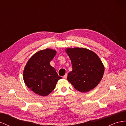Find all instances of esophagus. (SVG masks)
<instances>
[{"mask_svg": "<svg viewBox=\"0 0 126 126\" xmlns=\"http://www.w3.org/2000/svg\"><path fill=\"white\" fill-rule=\"evenodd\" d=\"M67 74H65V75H64L63 76V78L64 79H67Z\"/></svg>", "mask_w": 126, "mask_h": 126, "instance_id": "34e87169", "label": "esophagus"}]
</instances>
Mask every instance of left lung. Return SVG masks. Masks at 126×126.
I'll return each mask as SVG.
<instances>
[{
  "label": "left lung",
  "mask_w": 126,
  "mask_h": 126,
  "mask_svg": "<svg viewBox=\"0 0 126 126\" xmlns=\"http://www.w3.org/2000/svg\"><path fill=\"white\" fill-rule=\"evenodd\" d=\"M66 52L72 67L67 76L68 81L80 92L93 89L100 82L105 71L104 64L98 55L84 48H68Z\"/></svg>",
  "instance_id": "1"
}]
</instances>
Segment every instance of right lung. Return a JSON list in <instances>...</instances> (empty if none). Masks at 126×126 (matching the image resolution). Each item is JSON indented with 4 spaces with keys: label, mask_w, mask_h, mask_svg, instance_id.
<instances>
[{
    "label": "right lung",
    "mask_w": 126,
    "mask_h": 126,
    "mask_svg": "<svg viewBox=\"0 0 126 126\" xmlns=\"http://www.w3.org/2000/svg\"><path fill=\"white\" fill-rule=\"evenodd\" d=\"M57 51L46 48L37 51L28 60L23 72L26 86L41 96H47L54 90L59 77L50 64Z\"/></svg>",
    "instance_id": "obj_1"
}]
</instances>
